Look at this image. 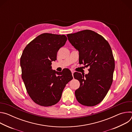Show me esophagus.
<instances>
[{"label": "esophagus", "mask_w": 132, "mask_h": 132, "mask_svg": "<svg viewBox=\"0 0 132 132\" xmlns=\"http://www.w3.org/2000/svg\"><path fill=\"white\" fill-rule=\"evenodd\" d=\"M71 73H72V76H73V72H74V71H72V70H71Z\"/></svg>", "instance_id": "1"}]
</instances>
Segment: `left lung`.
Wrapping results in <instances>:
<instances>
[{
	"label": "left lung",
	"instance_id": "8db88e82",
	"mask_svg": "<svg viewBox=\"0 0 132 132\" xmlns=\"http://www.w3.org/2000/svg\"><path fill=\"white\" fill-rule=\"evenodd\" d=\"M67 36L79 52V63L90 67L88 74L73 73L80 82L75 96L82 105L95 106L103 100L113 81L115 62L111 46L102 36L89 30Z\"/></svg>",
	"mask_w": 132,
	"mask_h": 132
}]
</instances>
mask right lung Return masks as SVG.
<instances>
[{
    "label": "right lung",
    "instance_id": "add662e5",
    "mask_svg": "<svg viewBox=\"0 0 132 132\" xmlns=\"http://www.w3.org/2000/svg\"><path fill=\"white\" fill-rule=\"evenodd\" d=\"M67 40L65 35L45 33L37 36L24 49L20 59L22 78L32 100L43 106H52L61 99L71 72L52 69V62Z\"/></svg>",
    "mask_w": 132,
    "mask_h": 132
}]
</instances>
